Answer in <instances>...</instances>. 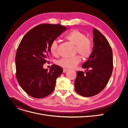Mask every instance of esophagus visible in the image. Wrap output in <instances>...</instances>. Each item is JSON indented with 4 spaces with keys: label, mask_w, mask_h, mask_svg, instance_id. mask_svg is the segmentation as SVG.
I'll return each instance as SVG.
<instances>
[{
    "label": "esophagus",
    "mask_w": 128,
    "mask_h": 128,
    "mask_svg": "<svg viewBox=\"0 0 128 128\" xmlns=\"http://www.w3.org/2000/svg\"><path fill=\"white\" fill-rule=\"evenodd\" d=\"M67 71H68V69H66V68H64V69H63V72H64V73L66 72H67Z\"/></svg>",
    "instance_id": "esophagus-1"
}]
</instances>
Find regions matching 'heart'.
<instances>
[{"instance_id": "b5f03b06", "label": "heart", "mask_w": 128, "mask_h": 128, "mask_svg": "<svg viewBox=\"0 0 128 128\" xmlns=\"http://www.w3.org/2000/svg\"><path fill=\"white\" fill-rule=\"evenodd\" d=\"M67 39L75 45V52L79 53L85 59H87L92 52V43L90 39L86 38V35L78 30H73L69 32L66 36ZM50 50L53 55L58 53V43L56 40L52 42ZM81 61L80 57L76 56L70 58H62L57 61V64L61 67L67 68H75Z\"/></svg>"}]
</instances>
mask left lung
<instances>
[{"instance_id":"left-lung-1","label":"left lung","mask_w":128,"mask_h":128,"mask_svg":"<svg viewBox=\"0 0 128 128\" xmlns=\"http://www.w3.org/2000/svg\"><path fill=\"white\" fill-rule=\"evenodd\" d=\"M94 49L88 60L82 65L86 69L77 72L75 91L80 96L90 97L98 94L105 88L113 68V52L108 40L99 31L93 29Z\"/></svg>"}]
</instances>
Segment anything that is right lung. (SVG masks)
Segmentation results:
<instances>
[{
  "mask_svg": "<svg viewBox=\"0 0 128 128\" xmlns=\"http://www.w3.org/2000/svg\"><path fill=\"white\" fill-rule=\"evenodd\" d=\"M66 29L60 24H40L29 31L19 44L15 56L16 78L23 90L32 97H45L54 89L62 68L53 64L48 71L42 66L51 52L52 42Z\"/></svg>",
  "mask_w": 128,
  "mask_h": 128,
  "instance_id": "obj_1",
  "label": "right lung"
}]
</instances>
